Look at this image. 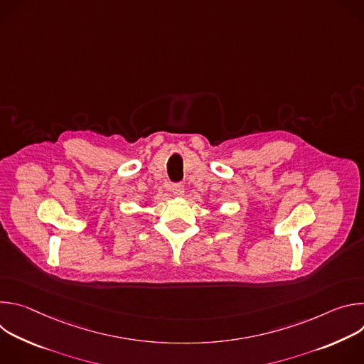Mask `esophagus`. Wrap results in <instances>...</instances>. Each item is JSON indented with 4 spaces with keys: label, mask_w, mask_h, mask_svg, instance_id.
Segmentation results:
<instances>
[{
    "label": "esophagus",
    "mask_w": 364,
    "mask_h": 364,
    "mask_svg": "<svg viewBox=\"0 0 364 364\" xmlns=\"http://www.w3.org/2000/svg\"><path fill=\"white\" fill-rule=\"evenodd\" d=\"M171 191H173V194H174V196L181 197V196L184 194V186H183L181 183H176V184H173V186H171Z\"/></svg>",
    "instance_id": "34e87169"
}]
</instances>
